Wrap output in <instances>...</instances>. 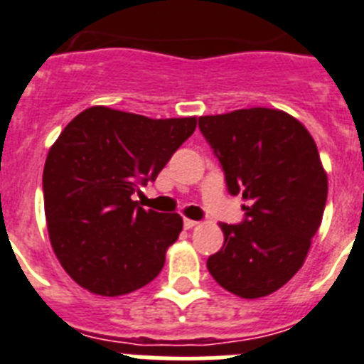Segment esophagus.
I'll list each match as a JSON object with an SVG mask.
<instances>
[{
    "label": "esophagus",
    "mask_w": 364,
    "mask_h": 364,
    "mask_svg": "<svg viewBox=\"0 0 364 364\" xmlns=\"http://www.w3.org/2000/svg\"><path fill=\"white\" fill-rule=\"evenodd\" d=\"M183 225H185V229H192V227L198 225V221L188 220V218H185V220H183Z\"/></svg>",
    "instance_id": "1"
}]
</instances>
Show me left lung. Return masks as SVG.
Returning <instances> with one entry per match:
<instances>
[{
    "mask_svg": "<svg viewBox=\"0 0 364 364\" xmlns=\"http://www.w3.org/2000/svg\"><path fill=\"white\" fill-rule=\"evenodd\" d=\"M229 194L247 201L238 225L221 223L223 247L208 273L242 299L280 289L302 267L326 207L328 178L308 129L280 109L200 117Z\"/></svg>",
    "mask_w": 364,
    "mask_h": 364,
    "instance_id": "8db88e82",
    "label": "left lung"
}]
</instances>
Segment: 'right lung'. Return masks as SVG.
I'll use <instances>...</instances> for the list:
<instances>
[{"label": "right lung", "instance_id": "obj_1", "mask_svg": "<svg viewBox=\"0 0 364 364\" xmlns=\"http://www.w3.org/2000/svg\"><path fill=\"white\" fill-rule=\"evenodd\" d=\"M194 129L196 117L148 119L106 106L87 107L65 126L47 154L43 203L53 251L78 286L119 296L161 273L183 220L132 198Z\"/></svg>", "mask_w": 364, "mask_h": 364}]
</instances>
